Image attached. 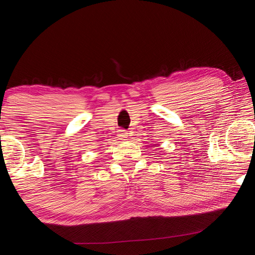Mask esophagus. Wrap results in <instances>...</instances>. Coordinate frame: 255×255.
I'll return each instance as SVG.
<instances>
[{
    "instance_id": "esophagus-1",
    "label": "esophagus",
    "mask_w": 255,
    "mask_h": 255,
    "mask_svg": "<svg viewBox=\"0 0 255 255\" xmlns=\"http://www.w3.org/2000/svg\"><path fill=\"white\" fill-rule=\"evenodd\" d=\"M119 136H120V138H122V139H125V138H128L129 133L126 130H122V132L119 133Z\"/></svg>"
}]
</instances>
